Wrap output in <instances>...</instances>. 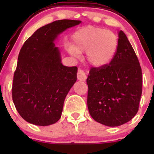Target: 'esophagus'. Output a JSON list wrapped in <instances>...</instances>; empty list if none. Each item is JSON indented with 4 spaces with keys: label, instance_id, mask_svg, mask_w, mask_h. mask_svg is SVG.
I'll use <instances>...</instances> for the list:
<instances>
[{
    "label": "esophagus",
    "instance_id": "esophagus-1",
    "mask_svg": "<svg viewBox=\"0 0 154 154\" xmlns=\"http://www.w3.org/2000/svg\"><path fill=\"white\" fill-rule=\"evenodd\" d=\"M77 79H78L79 80H81V81H84V80L86 79V73L84 72L83 70L80 69V68H79L78 71H77Z\"/></svg>",
    "mask_w": 154,
    "mask_h": 154
}]
</instances>
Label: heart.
<instances>
[{
	"instance_id": "obj_1",
	"label": "heart",
	"mask_w": 154,
	"mask_h": 154,
	"mask_svg": "<svg viewBox=\"0 0 154 154\" xmlns=\"http://www.w3.org/2000/svg\"><path fill=\"white\" fill-rule=\"evenodd\" d=\"M117 49V36L108 29L87 26L73 35L71 52L75 54L86 52L87 60L94 67H103L110 63Z\"/></svg>"
}]
</instances>
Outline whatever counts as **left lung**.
I'll use <instances>...</instances> for the list:
<instances>
[{
	"instance_id": "obj_1",
	"label": "left lung",
	"mask_w": 154,
	"mask_h": 154,
	"mask_svg": "<svg viewBox=\"0 0 154 154\" xmlns=\"http://www.w3.org/2000/svg\"><path fill=\"white\" fill-rule=\"evenodd\" d=\"M86 83L87 105L94 121L116 127L136 116L142 92V68L123 31L119 32L113 60L103 67H91Z\"/></svg>"
}]
</instances>
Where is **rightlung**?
<instances>
[{"instance_id": "1", "label": "right lung", "mask_w": 154, "mask_h": 154, "mask_svg": "<svg viewBox=\"0 0 154 154\" xmlns=\"http://www.w3.org/2000/svg\"><path fill=\"white\" fill-rule=\"evenodd\" d=\"M77 20H60L37 29L18 54L12 97L17 111L29 123L48 126L61 118L66 95L77 80V66L62 64L54 40Z\"/></svg>"}]
</instances>
